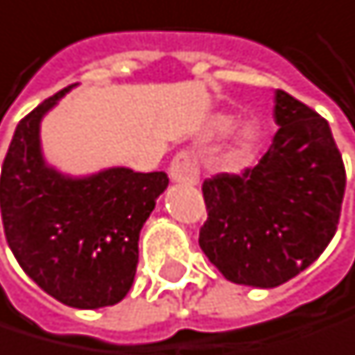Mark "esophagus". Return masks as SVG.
Wrapping results in <instances>:
<instances>
[{
  "instance_id": "34e87169",
  "label": "esophagus",
  "mask_w": 355,
  "mask_h": 355,
  "mask_svg": "<svg viewBox=\"0 0 355 355\" xmlns=\"http://www.w3.org/2000/svg\"><path fill=\"white\" fill-rule=\"evenodd\" d=\"M170 179L174 183H185V185H196L200 181V168L196 157L189 151H181L170 164Z\"/></svg>"
}]
</instances>
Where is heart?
I'll use <instances>...</instances> for the list:
<instances>
[{
    "label": "heart",
    "mask_w": 355,
    "mask_h": 355,
    "mask_svg": "<svg viewBox=\"0 0 355 355\" xmlns=\"http://www.w3.org/2000/svg\"><path fill=\"white\" fill-rule=\"evenodd\" d=\"M227 123V121H223V125ZM257 140H260V130H257V125L253 123H245L243 128L236 130L234 138H232V155H245L249 153L251 148L257 144Z\"/></svg>",
    "instance_id": "1"
}]
</instances>
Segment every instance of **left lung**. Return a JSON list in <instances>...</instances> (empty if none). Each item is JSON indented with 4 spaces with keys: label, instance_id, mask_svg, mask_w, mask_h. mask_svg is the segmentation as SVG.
I'll return each instance as SVG.
<instances>
[{
    "label": "left lung",
    "instance_id": "1",
    "mask_svg": "<svg viewBox=\"0 0 355 355\" xmlns=\"http://www.w3.org/2000/svg\"><path fill=\"white\" fill-rule=\"evenodd\" d=\"M279 132L255 168L202 185L200 247L239 285L270 290L294 279L332 241L345 196V166L328 121L275 91Z\"/></svg>",
    "mask_w": 355,
    "mask_h": 355
}]
</instances>
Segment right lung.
<instances>
[{
	"label": "right lung",
	"mask_w": 355,
	"mask_h": 355,
	"mask_svg": "<svg viewBox=\"0 0 355 355\" xmlns=\"http://www.w3.org/2000/svg\"><path fill=\"white\" fill-rule=\"evenodd\" d=\"M72 87L17 125L1 168L0 209L6 241L27 277L67 306L100 309L128 296L140 230L168 176L123 166L70 176L49 166L40 123Z\"/></svg>",
	"instance_id": "add662e5"
}]
</instances>
